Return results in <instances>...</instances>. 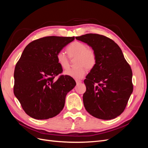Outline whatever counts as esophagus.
Segmentation results:
<instances>
[{
	"mask_svg": "<svg viewBox=\"0 0 148 148\" xmlns=\"http://www.w3.org/2000/svg\"><path fill=\"white\" fill-rule=\"evenodd\" d=\"M76 83H77V84H79V83H82V81L81 80H78V79H77L76 80Z\"/></svg>",
	"mask_w": 148,
	"mask_h": 148,
	"instance_id": "esophagus-1",
	"label": "esophagus"
}]
</instances>
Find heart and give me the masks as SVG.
<instances>
[{
  "instance_id": "heart-1",
  "label": "heart",
  "mask_w": 148,
  "mask_h": 148,
  "mask_svg": "<svg viewBox=\"0 0 148 148\" xmlns=\"http://www.w3.org/2000/svg\"><path fill=\"white\" fill-rule=\"evenodd\" d=\"M66 51L70 59H77L75 65L77 66L66 70L64 75L75 79H82L86 74L87 69H92L96 65V53L92 48L88 47L86 44L75 41L70 44ZM56 58L62 69H66L70 66L69 59L64 51L58 52Z\"/></svg>"
}]
</instances>
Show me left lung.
I'll use <instances>...</instances> for the list:
<instances>
[{
  "mask_svg": "<svg viewBox=\"0 0 148 148\" xmlns=\"http://www.w3.org/2000/svg\"><path fill=\"white\" fill-rule=\"evenodd\" d=\"M95 51L96 65L84 83L85 109L93 117L111 120L124 111L133 92L132 71L122 50L113 40L97 34L75 37Z\"/></svg>",
  "mask_w": 148,
  "mask_h": 148,
  "instance_id": "obj_1",
  "label": "left lung"
}]
</instances>
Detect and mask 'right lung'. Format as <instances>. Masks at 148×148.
I'll return each mask as SVG.
<instances>
[{
  "label": "right lung",
  "instance_id": "obj_1",
  "mask_svg": "<svg viewBox=\"0 0 148 148\" xmlns=\"http://www.w3.org/2000/svg\"><path fill=\"white\" fill-rule=\"evenodd\" d=\"M75 37L47 36L26 46L16 64L13 92L26 114L37 120L55 117L63 109L73 78L61 75L56 55Z\"/></svg>",
  "mask_w": 148,
  "mask_h": 148
}]
</instances>
